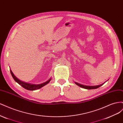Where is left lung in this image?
I'll return each mask as SVG.
<instances>
[{"label":"left lung","mask_w":123,"mask_h":123,"mask_svg":"<svg viewBox=\"0 0 123 123\" xmlns=\"http://www.w3.org/2000/svg\"><path fill=\"white\" fill-rule=\"evenodd\" d=\"M78 86H79L80 87H81V88H83L85 89H97L98 88H99V87L101 86L102 85H98V86H84V85H80L79 84H76Z\"/></svg>","instance_id":"left-lung-1"}]
</instances>
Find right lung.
Listing matches in <instances>:
<instances>
[{
    "instance_id": "right-lung-1",
    "label": "right lung",
    "mask_w": 123,
    "mask_h": 123,
    "mask_svg": "<svg viewBox=\"0 0 123 123\" xmlns=\"http://www.w3.org/2000/svg\"><path fill=\"white\" fill-rule=\"evenodd\" d=\"M10 72H11V75H12V76L13 78L14 79V80H15L18 84H19L20 85H21V86L23 87V88H24L25 89H27V90H28L33 91V90H37V89H40V88H42V87L44 86V85H46L48 83H49V81L51 80H48L47 81H46V82L43 83V84H39V85L29 84L25 83L23 82V81H21L19 80L14 75V74L12 72V71L10 70Z\"/></svg>"
}]
</instances>
